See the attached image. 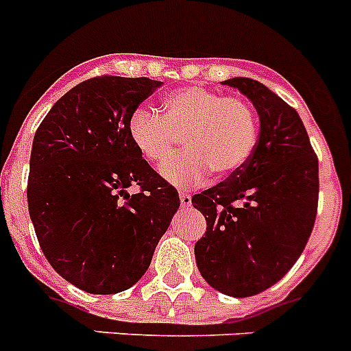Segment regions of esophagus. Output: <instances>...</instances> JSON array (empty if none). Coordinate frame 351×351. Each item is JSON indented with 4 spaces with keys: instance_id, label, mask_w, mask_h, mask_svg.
Here are the masks:
<instances>
[{
    "instance_id": "34e87169",
    "label": "esophagus",
    "mask_w": 351,
    "mask_h": 351,
    "mask_svg": "<svg viewBox=\"0 0 351 351\" xmlns=\"http://www.w3.org/2000/svg\"><path fill=\"white\" fill-rule=\"evenodd\" d=\"M179 200H181V206L182 208H190L191 206V195L190 193H179Z\"/></svg>"
}]
</instances>
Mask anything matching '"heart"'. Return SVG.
<instances>
[{
  "mask_svg": "<svg viewBox=\"0 0 351 351\" xmlns=\"http://www.w3.org/2000/svg\"><path fill=\"white\" fill-rule=\"evenodd\" d=\"M128 134L143 160L156 167L172 158L182 138L186 151L165 167L163 178L178 186H197L209 172L227 178L250 160L257 121L241 99L186 86L163 99V117L149 108H136L128 122Z\"/></svg>",
  "mask_w": 351,
  "mask_h": 351,
  "instance_id": "heart-1",
  "label": "heart"
}]
</instances>
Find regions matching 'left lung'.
Instances as JSON below:
<instances>
[{
    "mask_svg": "<svg viewBox=\"0 0 351 351\" xmlns=\"http://www.w3.org/2000/svg\"><path fill=\"white\" fill-rule=\"evenodd\" d=\"M223 85L252 101L259 138L238 172L191 197L208 223L195 259L209 286L245 298L278 282L304 252L318 211V158L300 115L268 86L250 77Z\"/></svg>",
    "mask_w": 351,
    "mask_h": 351,
    "instance_id": "8db88e82",
    "label": "left lung"
}]
</instances>
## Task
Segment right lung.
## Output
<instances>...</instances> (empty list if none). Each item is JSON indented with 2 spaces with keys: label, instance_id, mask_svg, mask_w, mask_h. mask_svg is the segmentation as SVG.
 I'll return each instance as SVG.
<instances>
[{
  "label": "right lung",
  "instance_id": "add662e5",
  "mask_svg": "<svg viewBox=\"0 0 351 351\" xmlns=\"http://www.w3.org/2000/svg\"><path fill=\"white\" fill-rule=\"evenodd\" d=\"M161 82L97 76L53 104L33 138L28 209L42 252L94 295L136 284L173 213L178 190L131 143L128 122ZM130 186H138L133 196Z\"/></svg>",
  "mask_w": 351,
  "mask_h": 351
}]
</instances>
